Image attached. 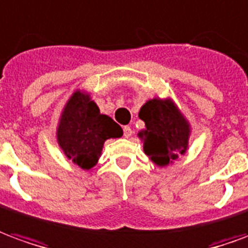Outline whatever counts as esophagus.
I'll return each instance as SVG.
<instances>
[{
	"label": "esophagus",
	"mask_w": 248,
	"mask_h": 248,
	"mask_svg": "<svg viewBox=\"0 0 248 248\" xmlns=\"http://www.w3.org/2000/svg\"><path fill=\"white\" fill-rule=\"evenodd\" d=\"M124 138H130V137L133 135V130H131V127H130V126H124Z\"/></svg>",
	"instance_id": "esophagus-1"
}]
</instances>
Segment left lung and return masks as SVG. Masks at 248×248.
<instances>
[{
    "mask_svg": "<svg viewBox=\"0 0 248 248\" xmlns=\"http://www.w3.org/2000/svg\"><path fill=\"white\" fill-rule=\"evenodd\" d=\"M140 118L145 122L140 138L143 151L158 166H167L188 147L190 124L171 99L154 98L140 108Z\"/></svg>",
    "mask_w": 248,
    "mask_h": 248,
    "instance_id": "left-lung-1",
    "label": "left lung"
}]
</instances>
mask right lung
Returning a JSON list of instances; mask_svg holds the SVG:
<instances>
[{
	"label": "right lung",
	"instance_id": "right-lung-1",
	"mask_svg": "<svg viewBox=\"0 0 248 248\" xmlns=\"http://www.w3.org/2000/svg\"><path fill=\"white\" fill-rule=\"evenodd\" d=\"M122 134V127L101 114L90 95L79 90L66 102L57 127V140L63 154L83 170L97 165L105 140Z\"/></svg>",
	"mask_w": 248,
	"mask_h": 248
}]
</instances>
